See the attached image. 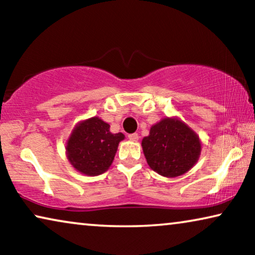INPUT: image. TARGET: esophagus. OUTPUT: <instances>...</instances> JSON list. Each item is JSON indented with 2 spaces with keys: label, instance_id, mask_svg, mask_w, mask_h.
Listing matches in <instances>:
<instances>
[{
  "label": "esophagus",
  "instance_id": "1",
  "mask_svg": "<svg viewBox=\"0 0 255 255\" xmlns=\"http://www.w3.org/2000/svg\"><path fill=\"white\" fill-rule=\"evenodd\" d=\"M128 139H130L131 141H138L139 135H138V133H131V134H128Z\"/></svg>",
  "mask_w": 255,
  "mask_h": 255
}]
</instances>
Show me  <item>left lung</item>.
<instances>
[{"label":"left lung","mask_w":255,"mask_h":255,"mask_svg":"<svg viewBox=\"0 0 255 255\" xmlns=\"http://www.w3.org/2000/svg\"><path fill=\"white\" fill-rule=\"evenodd\" d=\"M141 146L151 169L165 177L180 176L193 168L202 148L196 132L176 117L152 125Z\"/></svg>","instance_id":"8db88e82"}]
</instances>
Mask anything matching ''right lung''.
Returning <instances> with one entry per match:
<instances>
[{"instance_id":"obj_1","label":"right lung","mask_w":255,"mask_h":255,"mask_svg":"<svg viewBox=\"0 0 255 255\" xmlns=\"http://www.w3.org/2000/svg\"><path fill=\"white\" fill-rule=\"evenodd\" d=\"M125 135L111 133L110 125L99 117L76 124L66 145V154L78 172L96 176L107 172L114 161L118 144Z\"/></svg>"}]
</instances>
